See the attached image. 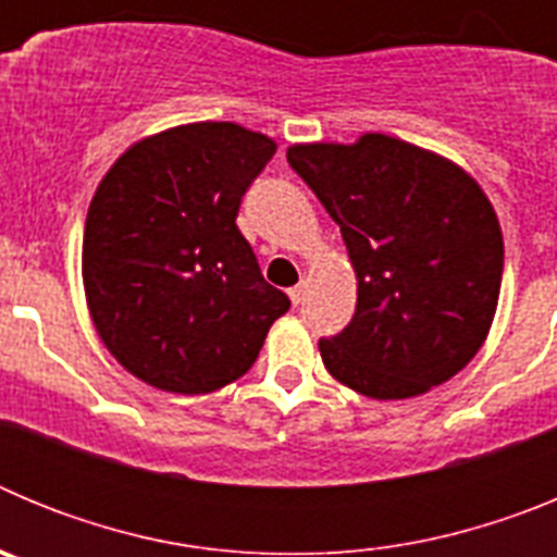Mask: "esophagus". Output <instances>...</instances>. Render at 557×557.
I'll return each mask as SVG.
<instances>
[{
    "instance_id": "obj_1",
    "label": "esophagus",
    "mask_w": 557,
    "mask_h": 557,
    "mask_svg": "<svg viewBox=\"0 0 557 557\" xmlns=\"http://www.w3.org/2000/svg\"><path fill=\"white\" fill-rule=\"evenodd\" d=\"M304 298H307V282L295 284V287L289 289V301H293V307H301Z\"/></svg>"
}]
</instances>
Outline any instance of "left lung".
I'll return each mask as SVG.
<instances>
[{
    "mask_svg": "<svg viewBox=\"0 0 557 557\" xmlns=\"http://www.w3.org/2000/svg\"><path fill=\"white\" fill-rule=\"evenodd\" d=\"M287 161L339 225L357 312L321 339L326 371L368 398H412L480 351L505 245L488 195L455 161L385 133L293 145Z\"/></svg>",
    "mask_w": 557,
    "mask_h": 557,
    "instance_id": "8db88e82",
    "label": "left lung"
}]
</instances>
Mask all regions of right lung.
Listing matches in <instances>:
<instances>
[{"label": "right lung", "instance_id": "obj_1", "mask_svg": "<svg viewBox=\"0 0 557 557\" xmlns=\"http://www.w3.org/2000/svg\"><path fill=\"white\" fill-rule=\"evenodd\" d=\"M275 141L236 122H189L133 141L102 175L83 231V289L113 359L195 396L243 376L289 298L236 228Z\"/></svg>", "mask_w": 557, "mask_h": 557}]
</instances>
